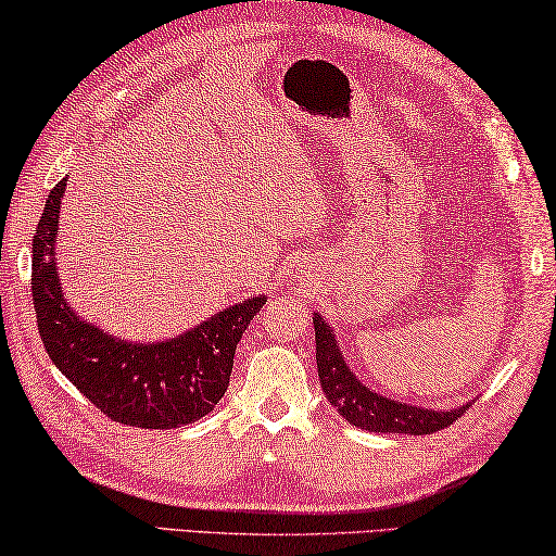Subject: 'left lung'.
Instances as JSON below:
<instances>
[{
    "instance_id": "1",
    "label": "left lung",
    "mask_w": 556,
    "mask_h": 556,
    "mask_svg": "<svg viewBox=\"0 0 556 556\" xmlns=\"http://www.w3.org/2000/svg\"><path fill=\"white\" fill-rule=\"evenodd\" d=\"M316 331V368H319V383L324 395L329 399L339 416L346 418L351 426L368 433H408V435H430L443 430L470 408V403L453 410H433L422 405L403 403L386 399L364 386L351 371L333 329L319 314H314Z\"/></svg>"
}]
</instances>
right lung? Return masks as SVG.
Segmentation results:
<instances>
[{
  "label": "right lung",
  "mask_w": 556,
  "mask_h": 556,
  "mask_svg": "<svg viewBox=\"0 0 556 556\" xmlns=\"http://www.w3.org/2000/svg\"><path fill=\"white\" fill-rule=\"evenodd\" d=\"M66 178L49 192L31 240V299L39 337L54 366L103 416L123 426L167 430L207 416L227 391L235 349L267 296L210 316L180 337L123 341L68 306L56 271V230Z\"/></svg>",
  "instance_id": "obj_1"
}]
</instances>
